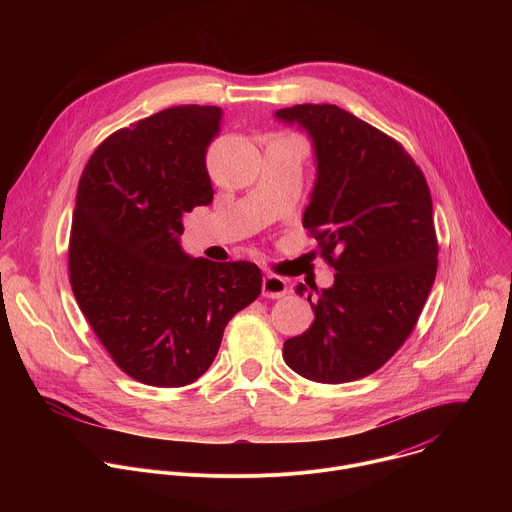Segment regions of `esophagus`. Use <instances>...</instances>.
Returning a JSON list of instances; mask_svg holds the SVG:
<instances>
[{
  "label": "esophagus",
  "instance_id": "1",
  "mask_svg": "<svg viewBox=\"0 0 512 512\" xmlns=\"http://www.w3.org/2000/svg\"><path fill=\"white\" fill-rule=\"evenodd\" d=\"M261 291H263V296H265V298H271V300L281 298V296H285V294H287V281H285L283 277H279V275L269 273V275H265V277H263Z\"/></svg>",
  "mask_w": 512,
  "mask_h": 512
}]
</instances>
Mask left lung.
I'll list each match as a JSON object with an SVG mask.
<instances>
[{
    "label": "left lung",
    "mask_w": 512,
    "mask_h": 512,
    "mask_svg": "<svg viewBox=\"0 0 512 512\" xmlns=\"http://www.w3.org/2000/svg\"><path fill=\"white\" fill-rule=\"evenodd\" d=\"M275 117L314 141L318 178L302 223L336 269L318 300L296 287L314 322L283 342V360L316 383L356 381L403 346L425 306L437 271L431 194L397 139L336 105H294Z\"/></svg>",
    "instance_id": "obj_1"
}]
</instances>
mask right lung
I'll return each instance as SVG.
<instances>
[{"mask_svg":"<svg viewBox=\"0 0 512 512\" xmlns=\"http://www.w3.org/2000/svg\"><path fill=\"white\" fill-rule=\"evenodd\" d=\"M218 107L180 105L111 133L89 158L72 214V294L117 367L184 387L212 364L229 320L261 294L249 261L192 259L182 216L212 202L206 150Z\"/></svg>","mask_w":512,"mask_h":512,"instance_id":"right-lung-1","label":"right lung"}]
</instances>
